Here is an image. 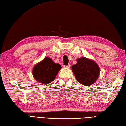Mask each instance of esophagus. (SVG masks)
Segmentation results:
<instances>
[{
	"mask_svg": "<svg viewBox=\"0 0 126 126\" xmlns=\"http://www.w3.org/2000/svg\"><path fill=\"white\" fill-rule=\"evenodd\" d=\"M64 67H65V68H70V64H69V65H65V66H64Z\"/></svg>",
	"mask_w": 126,
	"mask_h": 126,
	"instance_id": "1",
	"label": "esophagus"
}]
</instances>
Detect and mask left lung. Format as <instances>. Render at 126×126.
I'll list each match as a JSON object with an SVG mask.
<instances>
[{
	"label": "left lung",
	"instance_id": "1",
	"mask_svg": "<svg viewBox=\"0 0 126 126\" xmlns=\"http://www.w3.org/2000/svg\"><path fill=\"white\" fill-rule=\"evenodd\" d=\"M71 68L76 80L86 86L94 83L98 79L100 72L98 64L85 57L77 59V64L73 65Z\"/></svg>",
	"mask_w": 126,
	"mask_h": 126
}]
</instances>
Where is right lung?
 I'll use <instances>...</instances> for the list:
<instances>
[{"label":"right lung","mask_w":126,"mask_h":126,"mask_svg":"<svg viewBox=\"0 0 126 126\" xmlns=\"http://www.w3.org/2000/svg\"><path fill=\"white\" fill-rule=\"evenodd\" d=\"M61 69L60 64L55 63L51 58L46 57L34 67L33 75L37 81L47 84L55 79Z\"/></svg>","instance_id":"obj_1"}]
</instances>
